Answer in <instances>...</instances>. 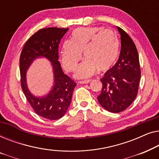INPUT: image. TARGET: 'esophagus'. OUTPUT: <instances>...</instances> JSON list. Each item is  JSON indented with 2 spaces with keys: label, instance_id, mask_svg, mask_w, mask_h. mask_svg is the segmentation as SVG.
<instances>
[{
  "label": "esophagus",
  "instance_id": "34e87169",
  "mask_svg": "<svg viewBox=\"0 0 159 159\" xmlns=\"http://www.w3.org/2000/svg\"><path fill=\"white\" fill-rule=\"evenodd\" d=\"M91 81L90 80H83V81H80L78 82L80 84H88Z\"/></svg>",
  "mask_w": 159,
  "mask_h": 159
}]
</instances>
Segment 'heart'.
<instances>
[{
	"mask_svg": "<svg viewBox=\"0 0 159 159\" xmlns=\"http://www.w3.org/2000/svg\"><path fill=\"white\" fill-rule=\"evenodd\" d=\"M85 59L75 72L77 78H87L98 69L106 71L116 64L119 53V40L111 30L101 27H78L71 32L70 40L63 43L60 57L65 69L72 71L82 58Z\"/></svg>",
	"mask_w": 159,
	"mask_h": 159,
	"instance_id": "1",
	"label": "heart"
}]
</instances>
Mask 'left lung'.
<instances>
[{"label": "left lung", "mask_w": 159, "mask_h": 159, "mask_svg": "<svg viewBox=\"0 0 159 159\" xmlns=\"http://www.w3.org/2000/svg\"><path fill=\"white\" fill-rule=\"evenodd\" d=\"M121 51L118 61L101 78V93L98 96L101 106L108 111L119 113L132 103L138 95L140 67L138 50L132 38L120 27Z\"/></svg>", "instance_id": "left-lung-1"}]
</instances>
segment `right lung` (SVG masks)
Segmentation results:
<instances>
[{"mask_svg":"<svg viewBox=\"0 0 159 159\" xmlns=\"http://www.w3.org/2000/svg\"><path fill=\"white\" fill-rule=\"evenodd\" d=\"M69 28L48 27L38 30L25 43L19 59L21 85L34 111L38 116L56 120L64 116L71 101L77 84L63 72L58 61V45ZM38 57H45L52 63L54 85L44 97L32 95L26 84V71L31 63Z\"/></svg>","mask_w":159,"mask_h":159,"instance_id":"1","label":"right lung"}]
</instances>
